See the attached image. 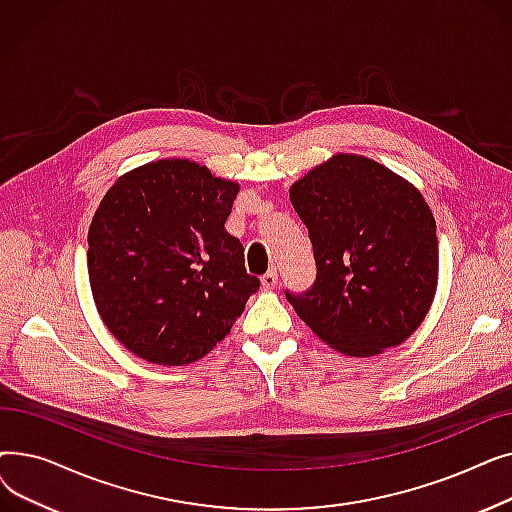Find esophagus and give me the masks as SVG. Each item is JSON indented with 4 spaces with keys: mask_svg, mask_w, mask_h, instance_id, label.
<instances>
[{
    "mask_svg": "<svg viewBox=\"0 0 512 512\" xmlns=\"http://www.w3.org/2000/svg\"><path fill=\"white\" fill-rule=\"evenodd\" d=\"M261 284H263V288H267V290H272V288L278 284V270H276V267H272V270L261 278Z\"/></svg>",
    "mask_w": 512,
    "mask_h": 512,
    "instance_id": "34e87169",
    "label": "esophagus"
}]
</instances>
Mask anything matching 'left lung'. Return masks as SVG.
I'll use <instances>...</instances> for the list:
<instances>
[{"instance_id": "1", "label": "left lung", "mask_w": 512, "mask_h": 512, "mask_svg": "<svg viewBox=\"0 0 512 512\" xmlns=\"http://www.w3.org/2000/svg\"><path fill=\"white\" fill-rule=\"evenodd\" d=\"M317 280L286 299L313 334L348 357L405 342L438 288L436 220L421 191L380 161L336 153L290 186Z\"/></svg>"}]
</instances>
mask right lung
Masks as SVG:
<instances>
[{"label": "right lung", "mask_w": 512, "mask_h": 512, "mask_svg": "<svg viewBox=\"0 0 512 512\" xmlns=\"http://www.w3.org/2000/svg\"><path fill=\"white\" fill-rule=\"evenodd\" d=\"M238 182L191 159L122 174L89 228L87 267L105 328L155 365H188L230 334L259 288L224 228Z\"/></svg>", "instance_id": "obj_1"}]
</instances>
